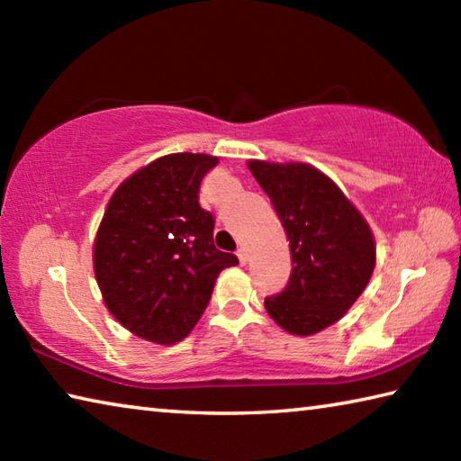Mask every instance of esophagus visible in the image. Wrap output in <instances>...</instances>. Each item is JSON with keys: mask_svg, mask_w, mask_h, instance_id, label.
<instances>
[{"mask_svg": "<svg viewBox=\"0 0 461 461\" xmlns=\"http://www.w3.org/2000/svg\"><path fill=\"white\" fill-rule=\"evenodd\" d=\"M238 260H240L241 267H244V264H248V252H246V248H240V249H238Z\"/></svg>", "mask_w": 461, "mask_h": 461, "instance_id": "34e87169", "label": "esophagus"}]
</instances>
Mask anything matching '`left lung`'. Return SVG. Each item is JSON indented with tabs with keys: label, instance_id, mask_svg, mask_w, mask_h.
I'll return each mask as SVG.
<instances>
[{
	"label": "left lung",
	"instance_id": "1",
	"mask_svg": "<svg viewBox=\"0 0 461 461\" xmlns=\"http://www.w3.org/2000/svg\"><path fill=\"white\" fill-rule=\"evenodd\" d=\"M248 167L291 241V278L264 307L288 333L313 335L339 321L364 293L376 264L374 236L321 170L303 162L249 160Z\"/></svg>",
	"mask_w": 461,
	"mask_h": 461
}]
</instances>
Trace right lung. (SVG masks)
I'll list each match as a JSON object with an SVG mask.
<instances>
[{
	"instance_id": "add662e5",
	"label": "right lung",
	"mask_w": 461,
	"mask_h": 461,
	"mask_svg": "<svg viewBox=\"0 0 461 461\" xmlns=\"http://www.w3.org/2000/svg\"><path fill=\"white\" fill-rule=\"evenodd\" d=\"M215 156L178 152L128 176L107 203L93 246L105 307L148 341H181L212 299L215 278L236 254L213 244V215L199 205Z\"/></svg>"
}]
</instances>
